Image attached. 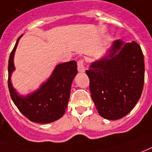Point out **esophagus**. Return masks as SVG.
Here are the masks:
<instances>
[{
    "instance_id": "1",
    "label": "esophagus",
    "mask_w": 152,
    "mask_h": 152,
    "mask_svg": "<svg viewBox=\"0 0 152 152\" xmlns=\"http://www.w3.org/2000/svg\"><path fill=\"white\" fill-rule=\"evenodd\" d=\"M77 69L80 72H84L85 71V67L84 64V60H80L77 63Z\"/></svg>"
}]
</instances>
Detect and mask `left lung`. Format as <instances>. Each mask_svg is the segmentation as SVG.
Returning a JSON list of instances; mask_svg holds the SVG:
<instances>
[{
    "mask_svg": "<svg viewBox=\"0 0 152 152\" xmlns=\"http://www.w3.org/2000/svg\"><path fill=\"white\" fill-rule=\"evenodd\" d=\"M91 99L107 120L121 119L133 109L142 94L144 58L135 41L115 40L108 54L86 70Z\"/></svg>",
    "mask_w": 152,
    "mask_h": 152,
    "instance_id": "1",
    "label": "left lung"
}]
</instances>
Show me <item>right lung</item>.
Listing matches in <instances>:
<instances>
[{
    "label": "right lung",
    "instance_id": "add662e5",
    "mask_svg": "<svg viewBox=\"0 0 152 152\" xmlns=\"http://www.w3.org/2000/svg\"><path fill=\"white\" fill-rule=\"evenodd\" d=\"M22 36V35H21ZM20 37L9 59L8 85L12 101L22 114L32 122L47 124L63 116L68 106L72 80L77 74L75 61L56 65L51 76L40 88L26 96L18 95L11 83V74L15 70L13 57Z\"/></svg>",
    "mask_w": 152,
    "mask_h": 152
}]
</instances>
